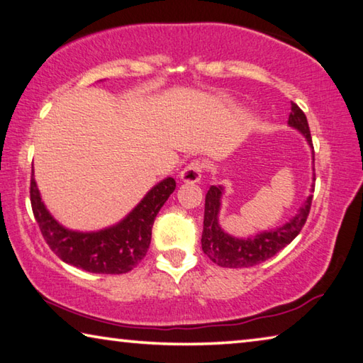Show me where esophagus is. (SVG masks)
I'll list each match as a JSON object with an SVG mask.
<instances>
[{
    "label": "esophagus",
    "mask_w": 363,
    "mask_h": 363,
    "mask_svg": "<svg viewBox=\"0 0 363 363\" xmlns=\"http://www.w3.org/2000/svg\"><path fill=\"white\" fill-rule=\"evenodd\" d=\"M202 170H204V165H202L201 161H193L191 164H188L185 169L180 172V182L183 183H198L202 177Z\"/></svg>",
    "instance_id": "obj_1"
}]
</instances>
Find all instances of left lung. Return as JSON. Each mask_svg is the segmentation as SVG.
I'll return each mask as SVG.
<instances>
[{
	"instance_id": "left-lung-1",
	"label": "left lung",
	"mask_w": 363,
	"mask_h": 363,
	"mask_svg": "<svg viewBox=\"0 0 363 363\" xmlns=\"http://www.w3.org/2000/svg\"><path fill=\"white\" fill-rule=\"evenodd\" d=\"M289 125L295 129L306 138L308 145L313 150V164H314V146L311 140V132L308 125L306 114L300 106L291 104V113L289 116ZM314 167H313V185L311 193H314ZM225 194V188L211 186L206 194V211H204V230H202V250L212 259L213 263L223 268H250L266 262L281 252L285 245H289L298 234L308 220L311 211V202L313 194H309L301 207L298 208L295 217H291L287 223L274 228L269 231L257 233L255 236L249 238H236L228 234L220 225V211H221V198Z\"/></svg>"
}]
</instances>
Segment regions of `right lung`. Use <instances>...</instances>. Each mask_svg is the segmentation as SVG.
I'll return each mask as SVG.
<instances>
[{
	"instance_id": "right-lung-1",
	"label": "right lung",
	"mask_w": 363,
	"mask_h": 363,
	"mask_svg": "<svg viewBox=\"0 0 363 363\" xmlns=\"http://www.w3.org/2000/svg\"><path fill=\"white\" fill-rule=\"evenodd\" d=\"M174 189V178H164L123 220L99 231H74L59 223L44 206L33 170L30 201L44 240L60 259L95 274H124L148 252L152 223Z\"/></svg>"
}]
</instances>
